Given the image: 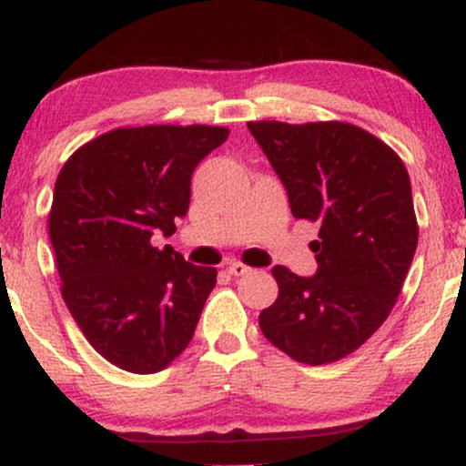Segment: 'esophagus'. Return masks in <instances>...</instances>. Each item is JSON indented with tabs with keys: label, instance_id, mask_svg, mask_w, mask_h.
Returning <instances> with one entry per match:
<instances>
[{
	"label": "esophagus",
	"instance_id": "esophagus-1",
	"mask_svg": "<svg viewBox=\"0 0 466 466\" xmlns=\"http://www.w3.org/2000/svg\"><path fill=\"white\" fill-rule=\"evenodd\" d=\"M227 271L231 273V276H235V278H239V276H248V273H250L252 269L248 265H244V263H238V260H235V263H231L227 267Z\"/></svg>",
	"mask_w": 466,
	"mask_h": 466
}]
</instances>
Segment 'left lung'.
Instances as JSON below:
<instances>
[{
  "label": "left lung",
  "instance_id": "8db88e82",
  "mask_svg": "<svg viewBox=\"0 0 466 466\" xmlns=\"http://www.w3.org/2000/svg\"><path fill=\"white\" fill-rule=\"evenodd\" d=\"M289 195L290 212L320 225L318 269H271L279 295L260 311L273 346L305 365L359 350L381 327L416 254L418 222L403 161L371 133L339 120L248 123Z\"/></svg>",
  "mask_w": 466,
  "mask_h": 466
}]
</instances>
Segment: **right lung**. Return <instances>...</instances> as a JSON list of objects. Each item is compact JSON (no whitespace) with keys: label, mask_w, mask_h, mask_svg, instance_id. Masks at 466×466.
<instances>
[{"label":"right lung","mask_w":466,"mask_h":466,"mask_svg":"<svg viewBox=\"0 0 466 466\" xmlns=\"http://www.w3.org/2000/svg\"><path fill=\"white\" fill-rule=\"evenodd\" d=\"M227 137V127H123L80 146L59 171L48 233L63 301L118 369L157 373L193 339L216 269L152 238L176 233L195 167Z\"/></svg>","instance_id":"add662e5"}]
</instances>
